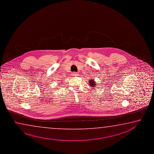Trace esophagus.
I'll return each mask as SVG.
<instances>
[{
	"instance_id": "1",
	"label": "esophagus",
	"mask_w": 154,
	"mask_h": 154,
	"mask_svg": "<svg viewBox=\"0 0 154 154\" xmlns=\"http://www.w3.org/2000/svg\"><path fill=\"white\" fill-rule=\"evenodd\" d=\"M73 75L74 76H77L78 75V73H76V72H73Z\"/></svg>"
}]
</instances>
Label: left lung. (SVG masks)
<instances>
[{
    "label": "left lung",
    "mask_w": 154,
    "mask_h": 154,
    "mask_svg": "<svg viewBox=\"0 0 154 154\" xmlns=\"http://www.w3.org/2000/svg\"><path fill=\"white\" fill-rule=\"evenodd\" d=\"M89 84H90V87H94L96 86V83L94 80H89Z\"/></svg>",
    "instance_id": "left-lung-1"
}]
</instances>
